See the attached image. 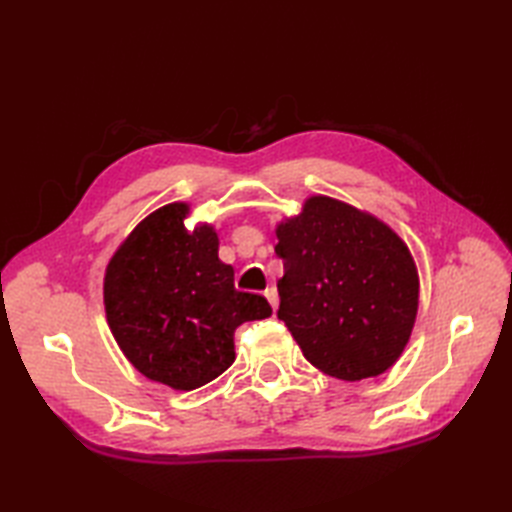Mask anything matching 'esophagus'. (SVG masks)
<instances>
[{"mask_svg": "<svg viewBox=\"0 0 512 512\" xmlns=\"http://www.w3.org/2000/svg\"><path fill=\"white\" fill-rule=\"evenodd\" d=\"M265 297H267V301L271 303V307L275 309V307H277V288H275V286H269V288L265 290Z\"/></svg>", "mask_w": 512, "mask_h": 512, "instance_id": "esophagus-1", "label": "esophagus"}]
</instances>
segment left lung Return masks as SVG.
Here are the masks:
<instances>
[{
  "mask_svg": "<svg viewBox=\"0 0 512 512\" xmlns=\"http://www.w3.org/2000/svg\"><path fill=\"white\" fill-rule=\"evenodd\" d=\"M280 318L305 359L339 380L380 376L404 352L418 307L406 243L371 215L327 196L277 226Z\"/></svg>",
  "mask_w": 512,
  "mask_h": 512,
  "instance_id": "left-lung-1",
  "label": "left lung"
}]
</instances>
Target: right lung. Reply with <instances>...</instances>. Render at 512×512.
Instances as JSON below:
<instances>
[{"label": "right lung", "instance_id": "1", "mask_svg": "<svg viewBox=\"0 0 512 512\" xmlns=\"http://www.w3.org/2000/svg\"><path fill=\"white\" fill-rule=\"evenodd\" d=\"M188 205L173 203L138 224L108 262L106 320L128 361L149 380L192 391L235 361V329L271 316L265 297L235 290L207 224L188 232Z\"/></svg>", "mask_w": 512, "mask_h": 512}]
</instances>
